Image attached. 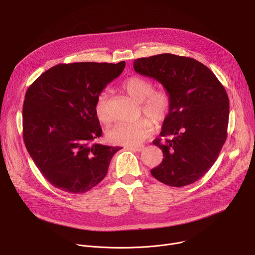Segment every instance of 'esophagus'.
<instances>
[{"label": "esophagus", "instance_id": "obj_1", "mask_svg": "<svg viewBox=\"0 0 255 255\" xmlns=\"http://www.w3.org/2000/svg\"><path fill=\"white\" fill-rule=\"evenodd\" d=\"M129 149H131L133 151L140 152V151L144 150V145H138V146H131V147H129Z\"/></svg>", "mask_w": 255, "mask_h": 255}]
</instances>
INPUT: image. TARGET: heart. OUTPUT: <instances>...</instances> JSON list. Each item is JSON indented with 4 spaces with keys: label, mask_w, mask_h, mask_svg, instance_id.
Instances as JSON below:
<instances>
[{
    "label": "heart",
    "mask_w": 255,
    "mask_h": 255,
    "mask_svg": "<svg viewBox=\"0 0 255 255\" xmlns=\"http://www.w3.org/2000/svg\"><path fill=\"white\" fill-rule=\"evenodd\" d=\"M123 91L141 105V112L156 122L163 121L171 104L169 93L164 89L154 90L152 81L142 77H130L122 83ZM95 112L98 119L109 124L112 115L109 107V98L106 92L98 95L95 103ZM148 117H143L131 124H118L108 132V138L112 143L133 146L148 138L154 131V123Z\"/></svg>",
    "instance_id": "1"
}]
</instances>
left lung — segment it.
<instances>
[{"label":"left lung","mask_w":255,"mask_h":255,"mask_svg":"<svg viewBox=\"0 0 255 255\" xmlns=\"http://www.w3.org/2000/svg\"><path fill=\"white\" fill-rule=\"evenodd\" d=\"M137 74L159 82L171 104L160 137L153 141L163 153L151 174L170 187L191 185L211 168L226 138L229 99L212 70L186 56L163 53L135 59Z\"/></svg>","instance_id":"obj_1"}]
</instances>
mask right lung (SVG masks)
Listing matches in <instances>:
<instances>
[{
	"label": "right lung",
	"mask_w": 255,
	"mask_h": 255,
	"mask_svg": "<svg viewBox=\"0 0 255 255\" xmlns=\"http://www.w3.org/2000/svg\"><path fill=\"white\" fill-rule=\"evenodd\" d=\"M125 64L61 63L28 88L23 105L25 146L56 189L70 194L88 192L106 176L113 155L121 149L94 142L102 136L95 103Z\"/></svg>",
	"instance_id": "obj_1"
}]
</instances>
